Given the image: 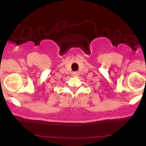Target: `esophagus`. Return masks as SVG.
I'll list each match as a JSON object with an SVG mask.
<instances>
[{"instance_id": "34e87169", "label": "esophagus", "mask_w": 146, "mask_h": 146, "mask_svg": "<svg viewBox=\"0 0 146 146\" xmlns=\"http://www.w3.org/2000/svg\"><path fill=\"white\" fill-rule=\"evenodd\" d=\"M73 76L76 77L77 75H78V72H77V71L73 72Z\"/></svg>"}]
</instances>
